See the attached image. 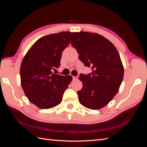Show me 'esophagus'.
<instances>
[{
  "instance_id": "34e87169",
  "label": "esophagus",
  "mask_w": 147,
  "mask_h": 147,
  "mask_svg": "<svg viewBox=\"0 0 147 147\" xmlns=\"http://www.w3.org/2000/svg\"><path fill=\"white\" fill-rule=\"evenodd\" d=\"M72 77H73V80H77V79H78V77H77L73 76Z\"/></svg>"
}]
</instances>
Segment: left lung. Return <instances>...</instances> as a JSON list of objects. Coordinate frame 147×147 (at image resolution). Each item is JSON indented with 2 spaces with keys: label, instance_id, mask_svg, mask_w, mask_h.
<instances>
[{
  "label": "left lung",
  "instance_id": "left-lung-1",
  "mask_svg": "<svg viewBox=\"0 0 147 147\" xmlns=\"http://www.w3.org/2000/svg\"><path fill=\"white\" fill-rule=\"evenodd\" d=\"M71 44L80 60L92 70L88 75H80L83 83L77 92L80 103L92 110L103 108L117 94L123 79L124 67L118 50L97 33L72 32Z\"/></svg>",
  "mask_w": 147,
  "mask_h": 147
}]
</instances>
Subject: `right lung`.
I'll return each instance as SVG.
<instances>
[{
    "label": "right lung",
    "instance_id": "obj_1",
    "mask_svg": "<svg viewBox=\"0 0 147 147\" xmlns=\"http://www.w3.org/2000/svg\"><path fill=\"white\" fill-rule=\"evenodd\" d=\"M70 32H61L39 38L26 53L20 67L21 86L26 96L42 109L59 105L72 80L70 75L54 74L59 68L64 49L70 42Z\"/></svg>",
    "mask_w": 147,
    "mask_h": 147
}]
</instances>
